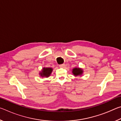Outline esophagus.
<instances>
[{"label": "esophagus", "mask_w": 121, "mask_h": 121, "mask_svg": "<svg viewBox=\"0 0 121 121\" xmlns=\"http://www.w3.org/2000/svg\"><path fill=\"white\" fill-rule=\"evenodd\" d=\"M59 67H60V68H64V67H65V65L63 63V64H61V65H59Z\"/></svg>", "instance_id": "34e87169"}]
</instances>
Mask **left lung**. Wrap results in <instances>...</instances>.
<instances>
[{
    "label": "left lung",
    "mask_w": 121,
    "mask_h": 121,
    "mask_svg": "<svg viewBox=\"0 0 121 121\" xmlns=\"http://www.w3.org/2000/svg\"><path fill=\"white\" fill-rule=\"evenodd\" d=\"M72 73L74 76H76L81 75L83 73V71L82 69L79 68H74L73 69Z\"/></svg>",
    "instance_id": "obj_1"
}]
</instances>
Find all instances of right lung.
<instances>
[{
  "mask_svg": "<svg viewBox=\"0 0 121 121\" xmlns=\"http://www.w3.org/2000/svg\"><path fill=\"white\" fill-rule=\"evenodd\" d=\"M52 70L53 69L52 68H45V67H44L43 68L42 71L39 73V75L41 76V77H48L51 74Z\"/></svg>",
  "mask_w": 121,
  "mask_h": 121,
  "instance_id": "obj_1",
  "label": "right lung"
}]
</instances>
